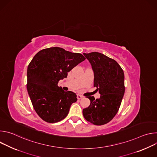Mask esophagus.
Returning a JSON list of instances; mask_svg holds the SVG:
<instances>
[{"label": "esophagus", "instance_id": "34e87169", "mask_svg": "<svg viewBox=\"0 0 157 157\" xmlns=\"http://www.w3.org/2000/svg\"><path fill=\"white\" fill-rule=\"evenodd\" d=\"M82 98H83L82 96H81V95H80V94H77V98H78V99H82Z\"/></svg>", "mask_w": 157, "mask_h": 157}]
</instances>
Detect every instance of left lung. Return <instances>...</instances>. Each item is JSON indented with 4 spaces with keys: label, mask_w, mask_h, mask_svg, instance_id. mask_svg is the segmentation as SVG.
<instances>
[{
    "label": "left lung",
    "mask_w": 157,
    "mask_h": 157,
    "mask_svg": "<svg viewBox=\"0 0 157 157\" xmlns=\"http://www.w3.org/2000/svg\"><path fill=\"white\" fill-rule=\"evenodd\" d=\"M94 72V87L100 98L87 96L91 104L82 110L86 121L96 125L110 122L117 113L125 93L124 73L114 59L98 52L83 53Z\"/></svg>",
    "instance_id": "8db88e82"
}]
</instances>
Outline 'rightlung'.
Returning a JSON list of instances; mask_svg holds the SVG:
<instances>
[{
  "label": "right lung",
  "instance_id": "1",
  "mask_svg": "<svg viewBox=\"0 0 157 157\" xmlns=\"http://www.w3.org/2000/svg\"><path fill=\"white\" fill-rule=\"evenodd\" d=\"M85 59L59 47L43 49L33 58L27 68V88L35 110L43 121L55 123L68 114L77 96L63 91L58 83Z\"/></svg>",
  "mask_w": 157,
  "mask_h": 157
}]
</instances>
